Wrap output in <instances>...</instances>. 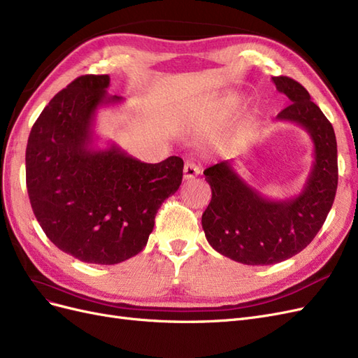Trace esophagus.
<instances>
[{
	"mask_svg": "<svg viewBox=\"0 0 358 358\" xmlns=\"http://www.w3.org/2000/svg\"><path fill=\"white\" fill-rule=\"evenodd\" d=\"M200 171H201V170H200V167L196 164V162L187 161L185 166H183V179L189 180V179L197 178V176L200 175Z\"/></svg>",
	"mask_w": 358,
	"mask_h": 358,
	"instance_id": "1",
	"label": "esophagus"
}]
</instances>
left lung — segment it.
Returning a JSON list of instances; mask_svg holds the SVG:
<instances>
[{"label": "left lung", "instance_id": "left-lung-1", "mask_svg": "<svg viewBox=\"0 0 358 358\" xmlns=\"http://www.w3.org/2000/svg\"><path fill=\"white\" fill-rule=\"evenodd\" d=\"M291 104L279 121L300 125L313 143V162L296 197L270 200L243 180L231 161L204 170L212 200L201 216L210 246L237 263L267 266L303 251L317 236L338 189V143L334 129L309 92L287 76L272 78Z\"/></svg>", "mask_w": 358, "mask_h": 358}]
</instances>
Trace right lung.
Listing matches in <instances>:
<instances>
[{
  "instance_id": "obj_1",
  "label": "right lung",
  "mask_w": 358,
  "mask_h": 358,
  "mask_svg": "<svg viewBox=\"0 0 358 358\" xmlns=\"http://www.w3.org/2000/svg\"><path fill=\"white\" fill-rule=\"evenodd\" d=\"M107 74H86L59 91L32 125L27 188L36 218L61 251L91 264L137 255L155 215L182 183L179 157L148 164L116 143L95 146V115L124 99L107 94Z\"/></svg>"
}]
</instances>
